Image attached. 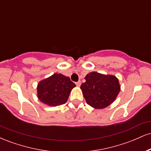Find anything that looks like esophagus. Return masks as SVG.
<instances>
[{"instance_id": "34e87169", "label": "esophagus", "mask_w": 151, "mask_h": 151, "mask_svg": "<svg viewBox=\"0 0 151 151\" xmlns=\"http://www.w3.org/2000/svg\"><path fill=\"white\" fill-rule=\"evenodd\" d=\"M75 84H76V85H77V86H79L81 85V81H77V82H76Z\"/></svg>"}]
</instances>
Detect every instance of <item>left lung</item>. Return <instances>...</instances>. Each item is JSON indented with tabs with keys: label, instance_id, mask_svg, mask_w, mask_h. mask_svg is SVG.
I'll use <instances>...</instances> for the list:
<instances>
[{
	"label": "left lung",
	"instance_id": "obj_1",
	"mask_svg": "<svg viewBox=\"0 0 151 151\" xmlns=\"http://www.w3.org/2000/svg\"><path fill=\"white\" fill-rule=\"evenodd\" d=\"M80 86L86 103L95 109H104L116 99L120 91L119 80L113 75H104L96 72L85 77Z\"/></svg>",
	"mask_w": 151,
	"mask_h": 151
}]
</instances>
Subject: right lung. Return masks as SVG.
Wrapping results in <instances>:
<instances>
[{"label":"right lung","instance_id":"add662e5","mask_svg":"<svg viewBox=\"0 0 151 151\" xmlns=\"http://www.w3.org/2000/svg\"><path fill=\"white\" fill-rule=\"evenodd\" d=\"M75 86L70 77L62 74H54L39 82L37 89L38 99L52 106L64 104L68 99L71 90Z\"/></svg>","mask_w":151,"mask_h":151}]
</instances>
